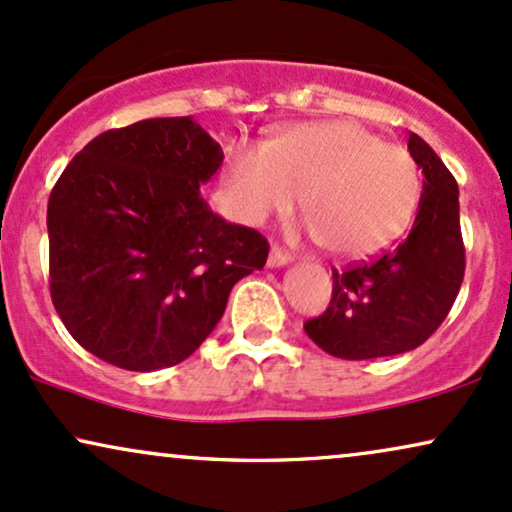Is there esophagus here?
<instances>
[{
    "label": "esophagus",
    "mask_w": 512,
    "mask_h": 512,
    "mask_svg": "<svg viewBox=\"0 0 512 512\" xmlns=\"http://www.w3.org/2000/svg\"><path fill=\"white\" fill-rule=\"evenodd\" d=\"M289 261H292V256H289L287 251L277 249V246H273V249H270V256H268V266H270V268H280V266H287Z\"/></svg>",
    "instance_id": "esophagus-1"
}]
</instances>
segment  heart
Segmentation results:
<instances>
[{
    "label": "heart",
    "instance_id": "1",
    "mask_svg": "<svg viewBox=\"0 0 512 512\" xmlns=\"http://www.w3.org/2000/svg\"><path fill=\"white\" fill-rule=\"evenodd\" d=\"M225 182L237 216L249 225L287 213L301 194L308 235L344 258L394 244L420 201L410 151L346 121L299 123L268 144H235Z\"/></svg>",
    "mask_w": 512,
    "mask_h": 512
}]
</instances>
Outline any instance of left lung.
Listing matches in <instances>:
<instances>
[{"instance_id": "8db88e82", "label": "left lung", "mask_w": 512, "mask_h": 512, "mask_svg": "<svg viewBox=\"0 0 512 512\" xmlns=\"http://www.w3.org/2000/svg\"><path fill=\"white\" fill-rule=\"evenodd\" d=\"M408 151L422 168L418 216L399 246L370 263L332 273V299L304 330L320 349L368 361L418 349L449 315L465 275L458 185L422 137Z\"/></svg>"}]
</instances>
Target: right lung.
Returning <instances> with one entry per match:
<instances>
[{
	"instance_id": "add662e5",
	"label": "right lung",
	"mask_w": 512,
	"mask_h": 512,
	"mask_svg": "<svg viewBox=\"0 0 512 512\" xmlns=\"http://www.w3.org/2000/svg\"><path fill=\"white\" fill-rule=\"evenodd\" d=\"M223 163L182 118L106 130L49 194V292L82 349L123 370L170 368L199 349L268 239L225 223L201 197Z\"/></svg>"
}]
</instances>
